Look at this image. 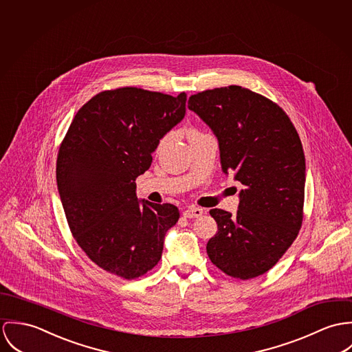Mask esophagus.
<instances>
[{"label": "esophagus", "instance_id": "esophagus-1", "mask_svg": "<svg viewBox=\"0 0 352 352\" xmlns=\"http://www.w3.org/2000/svg\"><path fill=\"white\" fill-rule=\"evenodd\" d=\"M202 213H204L202 209L195 208V206H190V208H188V209L184 212V216L188 217V219H195V217H199Z\"/></svg>", "mask_w": 352, "mask_h": 352}]
</instances>
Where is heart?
<instances>
[{
  "label": "heart",
  "instance_id": "1",
  "mask_svg": "<svg viewBox=\"0 0 352 352\" xmlns=\"http://www.w3.org/2000/svg\"><path fill=\"white\" fill-rule=\"evenodd\" d=\"M195 135H201V133H199V132H197V131H193V132H192V136H195ZM164 140H166V138H164V139H162V140H160V143H159V146H157V148H162V146H163V143H164Z\"/></svg>",
  "mask_w": 352,
  "mask_h": 352
}]
</instances>
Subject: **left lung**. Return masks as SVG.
<instances>
[{"mask_svg": "<svg viewBox=\"0 0 352 352\" xmlns=\"http://www.w3.org/2000/svg\"><path fill=\"white\" fill-rule=\"evenodd\" d=\"M188 108L214 132L221 167L244 185L236 216L210 209L217 234L209 239L210 262L236 279L267 273L301 230L305 157L283 109L241 86L199 91Z\"/></svg>", "mask_w": 352, "mask_h": 352, "instance_id": "left-lung-1", "label": "left lung"}]
</instances>
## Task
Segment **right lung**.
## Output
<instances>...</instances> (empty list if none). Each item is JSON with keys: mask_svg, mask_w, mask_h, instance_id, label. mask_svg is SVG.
Returning <instances> with one entry per match:
<instances>
[{"mask_svg": "<svg viewBox=\"0 0 352 352\" xmlns=\"http://www.w3.org/2000/svg\"><path fill=\"white\" fill-rule=\"evenodd\" d=\"M185 112L186 93L173 97L125 86L96 94L73 118L59 147L56 184L72 234L102 270L136 279L160 261L179 210L140 204L135 181Z\"/></svg>", "mask_w": 352, "mask_h": 352, "instance_id": "obj_1", "label": "right lung"}]
</instances>
